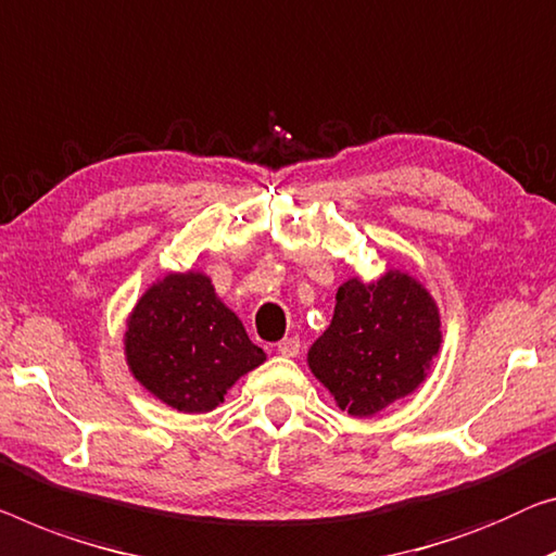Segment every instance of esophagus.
Here are the masks:
<instances>
[{
	"label": "esophagus",
	"instance_id": "obj_1",
	"mask_svg": "<svg viewBox=\"0 0 556 556\" xmlns=\"http://www.w3.org/2000/svg\"><path fill=\"white\" fill-rule=\"evenodd\" d=\"M300 337H287L277 344V352L281 357H296V354H300Z\"/></svg>",
	"mask_w": 556,
	"mask_h": 556
}]
</instances>
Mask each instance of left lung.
Returning <instances> with one entry per match:
<instances>
[{
    "instance_id": "left-lung-1",
    "label": "left lung",
    "mask_w": 556,
    "mask_h": 556,
    "mask_svg": "<svg viewBox=\"0 0 556 556\" xmlns=\"http://www.w3.org/2000/svg\"><path fill=\"white\" fill-rule=\"evenodd\" d=\"M442 350V314L417 277L389 267L377 279L350 277L334 317L306 352L312 375L337 407L371 417L409 396Z\"/></svg>"
}]
</instances>
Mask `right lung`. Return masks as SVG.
I'll return each instance as SVG.
<instances>
[{
	"instance_id": "add662e5",
	"label": "right lung",
	"mask_w": 556,
	"mask_h": 556,
	"mask_svg": "<svg viewBox=\"0 0 556 556\" xmlns=\"http://www.w3.org/2000/svg\"><path fill=\"white\" fill-rule=\"evenodd\" d=\"M122 342L131 377L185 414L217 409L239 379L267 362L199 269L152 281L131 306Z\"/></svg>"
}]
</instances>
